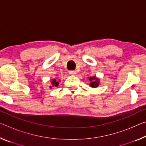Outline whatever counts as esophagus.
I'll return each instance as SVG.
<instances>
[{"mask_svg": "<svg viewBox=\"0 0 146 146\" xmlns=\"http://www.w3.org/2000/svg\"><path fill=\"white\" fill-rule=\"evenodd\" d=\"M69 73L70 74V75H75V74H76V71H69Z\"/></svg>", "mask_w": 146, "mask_h": 146, "instance_id": "1", "label": "esophagus"}]
</instances>
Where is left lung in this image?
Instances as JSON below:
<instances>
[{
    "label": "left lung",
    "instance_id": "left-lung-1",
    "mask_svg": "<svg viewBox=\"0 0 146 146\" xmlns=\"http://www.w3.org/2000/svg\"><path fill=\"white\" fill-rule=\"evenodd\" d=\"M89 80L91 81V83L90 84V86L92 88H97L99 85V80L96 77H91L89 78Z\"/></svg>",
    "mask_w": 146,
    "mask_h": 146
}]
</instances>
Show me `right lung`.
Here are the masks:
<instances>
[{
  "instance_id": "add662e5",
  "label": "right lung",
  "mask_w": 146,
  "mask_h": 146,
  "mask_svg": "<svg viewBox=\"0 0 146 146\" xmlns=\"http://www.w3.org/2000/svg\"><path fill=\"white\" fill-rule=\"evenodd\" d=\"M51 83H52V86H54V87H56L57 86H58V84H59V82H58V81H56V79H52V80L51 81ZM50 88H52L51 86H50Z\"/></svg>"
}]
</instances>
